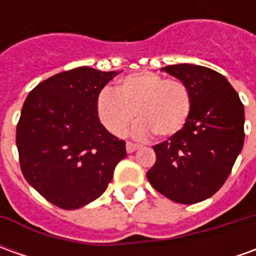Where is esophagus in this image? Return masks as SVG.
I'll return each instance as SVG.
<instances>
[{"instance_id":"obj_1","label":"esophagus","mask_w":256,"mask_h":256,"mask_svg":"<svg viewBox=\"0 0 256 256\" xmlns=\"http://www.w3.org/2000/svg\"><path fill=\"white\" fill-rule=\"evenodd\" d=\"M138 148V145L133 144V142H126V150H128V154H132L134 150Z\"/></svg>"}]
</instances>
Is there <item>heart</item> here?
Returning a JSON list of instances; mask_svg holds the SVG:
<instances>
[{
	"instance_id": "heart-1",
	"label": "heart",
	"mask_w": 256,
	"mask_h": 256,
	"mask_svg": "<svg viewBox=\"0 0 256 256\" xmlns=\"http://www.w3.org/2000/svg\"><path fill=\"white\" fill-rule=\"evenodd\" d=\"M190 110V94L181 80L150 71L124 76L116 89H104L97 100L101 122L118 137L126 134L134 112L140 122L134 128L137 137H172L186 124Z\"/></svg>"
}]
</instances>
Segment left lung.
Listing matches in <instances>:
<instances>
[{
  "instance_id": "left-lung-1",
  "label": "left lung",
  "mask_w": 256,
  "mask_h": 256,
  "mask_svg": "<svg viewBox=\"0 0 256 256\" xmlns=\"http://www.w3.org/2000/svg\"><path fill=\"white\" fill-rule=\"evenodd\" d=\"M189 90L192 110L186 124L154 150L150 184L176 203L211 198L225 184L244 144V106L228 79L194 64L163 68Z\"/></svg>"
}]
</instances>
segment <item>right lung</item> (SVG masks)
Instances as JSON below:
<instances>
[{
    "mask_svg": "<svg viewBox=\"0 0 256 256\" xmlns=\"http://www.w3.org/2000/svg\"><path fill=\"white\" fill-rule=\"evenodd\" d=\"M115 71L78 67L36 84L16 126L26 181L58 208L100 198L126 156V142L100 123L97 100Z\"/></svg>",
    "mask_w": 256,
    "mask_h": 256,
    "instance_id": "obj_1",
    "label": "right lung"
}]
</instances>
